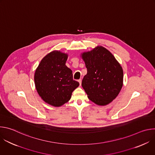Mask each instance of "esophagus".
Wrapping results in <instances>:
<instances>
[{"label":"esophagus","instance_id":"34e87169","mask_svg":"<svg viewBox=\"0 0 155 155\" xmlns=\"http://www.w3.org/2000/svg\"><path fill=\"white\" fill-rule=\"evenodd\" d=\"M78 81L79 82V83H80V85L81 86V79H79V80H78Z\"/></svg>","mask_w":155,"mask_h":155}]
</instances>
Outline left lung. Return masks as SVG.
<instances>
[{"mask_svg":"<svg viewBox=\"0 0 155 155\" xmlns=\"http://www.w3.org/2000/svg\"><path fill=\"white\" fill-rule=\"evenodd\" d=\"M80 56L87 69L81 86L88 99L102 106L112 102L123 84V71L120 64L102 46L83 52Z\"/></svg>","mask_w":155,"mask_h":155,"instance_id":"left-lung-1","label":"left lung"}]
</instances>
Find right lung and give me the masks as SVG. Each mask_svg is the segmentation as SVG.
<instances>
[{
    "mask_svg": "<svg viewBox=\"0 0 155 155\" xmlns=\"http://www.w3.org/2000/svg\"><path fill=\"white\" fill-rule=\"evenodd\" d=\"M68 58V54L54 50L41 60L34 74L37 93L44 102L56 107L69 102L79 86L65 65Z\"/></svg>",
    "mask_w": 155,
    "mask_h": 155,
    "instance_id": "obj_1",
    "label": "right lung"
}]
</instances>
